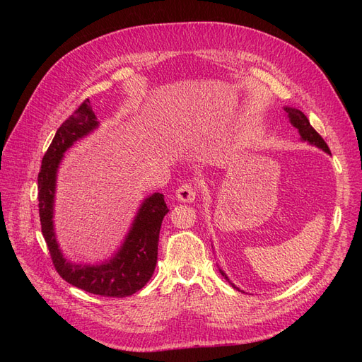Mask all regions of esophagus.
Returning <instances> with one entry per match:
<instances>
[{"label":"esophagus","mask_w":362,"mask_h":362,"mask_svg":"<svg viewBox=\"0 0 362 362\" xmlns=\"http://www.w3.org/2000/svg\"><path fill=\"white\" fill-rule=\"evenodd\" d=\"M196 193H198V190H196V187L193 184H189L185 182L182 185H180L178 190H177V198L180 202H193L196 199Z\"/></svg>","instance_id":"34e87169"}]
</instances>
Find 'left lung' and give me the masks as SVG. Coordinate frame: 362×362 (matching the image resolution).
I'll return each mask as SVG.
<instances>
[{"instance_id": "1", "label": "left lung", "mask_w": 362, "mask_h": 362, "mask_svg": "<svg viewBox=\"0 0 362 362\" xmlns=\"http://www.w3.org/2000/svg\"><path fill=\"white\" fill-rule=\"evenodd\" d=\"M284 110L287 112V115H288V117H290L291 125L298 128L299 134H300V139H302L303 141H308L310 145H314V146H317V148L323 149L325 152H327V154H331V151H329V148H327L326 141H325V140L322 139V136H320L319 133H317V131L311 127L308 117H306L300 110H298V108L284 107ZM221 273L225 276L226 281H229L228 276L225 275V273H223L222 270H221ZM231 286L235 288L234 284H231Z\"/></svg>"}]
</instances>
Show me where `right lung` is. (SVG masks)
<instances>
[{
    "instance_id": "add662e5",
    "label": "right lung",
    "mask_w": 362,
    "mask_h": 362,
    "mask_svg": "<svg viewBox=\"0 0 362 362\" xmlns=\"http://www.w3.org/2000/svg\"><path fill=\"white\" fill-rule=\"evenodd\" d=\"M98 128V119L90 101L86 100L64 120L42 158L37 177L39 216L42 234L49 249L52 264L59 275L74 287L105 298H125L146 286L156 270L158 237L163 217L169 208L161 193H154L141 202L133 226L116 255L101 264H74L63 257L54 233V198L57 170L63 154L76 140Z\"/></svg>"
}]
</instances>
